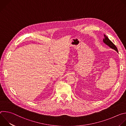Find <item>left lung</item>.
Wrapping results in <instances>:
<instances>
[{
    "instance_id": "left-lung-1",
    "label": "left lung",
    "mask_w": 126,
    "mask_h": 126,
    "mask_svg": "<svg viewBox=\"0 0 126 126\" xmlns=\"http://www.w3.org/2000/svg\"><path fill=\"white\" fill-rule=\"evenodd\" d=\"M104 37L105 38L103 40V41L108 46H109L110 47H111V48L114 49L115 50H116L117 52H118V49H117V47L114 45V44L108 38V37L107 36H106L105 35H104Z\"/></svg>"
}]
</instances>
